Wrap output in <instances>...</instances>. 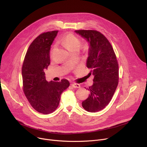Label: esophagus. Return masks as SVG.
I'll list each match as a JSON object with an SVG mask.
<instances>
[{
    "mask_svg": "<svg viewBox=\"0 0 147 147\" xmlns=\"http://www.w3.org/2000/svg\"><path fill=\"white\" fill-rule=\"evenodd\" d=\"M71 85L72 87H73V88H80V84H78V83H73L71 84Z\"/></svg>",
    "mask_w": 147,
    "mask_h": 147,
    "instance_id": "esophagus-1",
    "label": "esophagus"
}]
</instances>
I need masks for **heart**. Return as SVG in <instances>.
Wrapping results in <instances>:
<instances>
[{"label":"heart","mask_w":147,"mask_h":147,"mask_svg":"<svg viewBox=\"0 0 147 147\" xmlns=\"http://www.w3.org/2000/svg\"><path fill=\"white\" fill-rule=\"evenodd\" d=\"M62 42L65 47L70 52L74 50H79L81 45V40L73 34L69 33L64 36L62 38Z\"/></svg>","instance_id":"1"}]
</instances>
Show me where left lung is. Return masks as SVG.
Returning <instances> with one entry per match:
<instances>
[{"label":"left lung","instance_id":"1","mask_svg":"<svg viewBox=\"0 0 147 147\" xmlns=\"http://www.w3.org/2000/svg\"><path fill=\"white\" fill-rule=\"evenodd\" d=\"M89 44L86 65L94 76L93 84L88 89V98L82 102L87 111L102 110L109 104L119 83V64L111 45L96 30H76Z\"/></svg>","mask_w":147,"mask_h":147}]
</instances>
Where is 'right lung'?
I'll return each mask as SVG.
<instances>
[{"mask_svg":"<svg viewBox=\"0 0 147 147\" xmlns=\"http://www.w3.org/2000/svg\"><path fill=\"white\" fill-rule=\"evenodd\" d=\"M58 31L43 33L31 43L22 67L23 90L28 102L38 113L48 114L59 104L61 94L69 86L67 79L48 82L45 69L50 64V49Z\"/></svg>","mask_w":147,"mask_h":147,"instance_id":"1","label":"right lung"}]
</instances>
